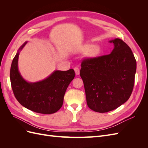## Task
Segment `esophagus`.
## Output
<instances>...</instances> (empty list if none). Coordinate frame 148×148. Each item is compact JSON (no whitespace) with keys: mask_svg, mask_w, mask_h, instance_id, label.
Instances as JSON below:
<instances>
[{"mask_svg":"<svg viewBox=\"0 0 148 148\" xmlns=\"http://www.w3.org/2000/svg\"><path fill=\"white\" fill-rule=\"evenodd\" d=\"M74 70H75L76 75H79V69L78 68V67H75V68H74Z\"/></svg>","mask_w":148,"mask_h":148,"instance_id":"1","label":"esophagus"}]
</instances>
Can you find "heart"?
<instances>
[{"label":"heart","mask_w":148,"mask_h":148,"mask_svg":"<svg viewBox=\"0 0 148 148\" xmlns=\"http://www.w3.org/2000/svg\"><path fill=\"white\" fill-rule=\"evenodd\" d=\"M82 50L84 52H88L87 57L93 59L97 57L101 53V48L98 45H94L92 44H87L83 46Z\"/></svg>","instance_id":"heart-1"}]
</instances>
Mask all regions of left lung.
<instances>
[{"mask_svg":"<svg viewBox=\"0 0 148 148\" xmlns=\"http://www.w3.org/2000/svg\"><path fill=\"white\" fill-rule=\"evenodd\" d=\"M109 42L114 46L110 54L84 60L80 70L87 105L100 113L114 110L127 101L136 70L135 58L127 44L118 38Z\"/></svg>","mask_w":148,"mask_h":148,"instance_id":"1","label":"left lung"}]
</instances>
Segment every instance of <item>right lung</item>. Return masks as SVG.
Here are the masks:
<instances>
[{
    "mask_svg": "<svg viewBox=\"0 0 148 148\" xmlns=\"http://www.w3.org/2000/svg\"><path fill=\"white\" fill-rule=\"evenodd\" d=\"M27 42L18 49L11 65L10 77L13 92L25 108L40 114H53L62 107L65 91L75 77V71L73 69L55 70L41 81L27 82L18 66L20 52Z\"/></svg>",
    "mask_w": 148,
    "mask_h": 148,
    "instance_id": "right-lung-1",
    "label": "right lung"
}]
</instances>
